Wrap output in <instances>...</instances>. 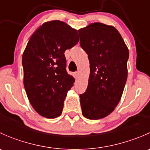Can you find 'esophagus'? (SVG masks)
Returning a JSON list of instances; mask_svg holds the SVG:
<instances>
[{
  "label": "esophagus",
  "instance_id": "esophagus-1",
  "mask_svg": "<svg viewBox=\"0 0 150 150\" xmlns=\"http://www.w3.org/2000/svg\"><path fill=\"white\" fill-rule=\"evenodd\" d=\"M74 75H75V77L76 79H78V78H79V75H80V73L79 72H75V73H74Z\"/></svg>",
  "mask_w": 150,
  "mask_h": 150
}]
</instances>
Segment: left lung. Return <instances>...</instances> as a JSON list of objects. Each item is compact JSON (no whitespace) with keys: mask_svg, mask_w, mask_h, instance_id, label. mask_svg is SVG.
<instances>
[{"mask_svg":"<svg viewBox=\"0 0 150 150\" xmlns=\"http://www.w3.org/2000/svg\"><path fill=\"white\" fill-rule=\"evenodd\" d=\"M78 33L80 44L90 63L87 89L80 94L82 114L90 120H98L112 112L121 99L129 51L113 26L95 22Z\"/></svg>","mask_w":150,"mask_h":150,"instance_id":"1","label":"left lung"}]
</instances>
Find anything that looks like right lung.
<instances>
[{
  "mask_svg": "<svg viewBox=\"0 0 150 150\" xmlns=\"http://www.w3.org/2000/svg\"><path fill=\"white\" fill-rule=\"evenodd\" d=\"M79 41L78 30L59 20L39 27L22 55L24 86L30 104L43 117L55 118L75 79L67 72L64 52Z\"/></svg>",
  "mask_w": 150,
  "mask_h": 150,
  "instance_id": "right-lung-1",
  "label": "right lung"
}]
</instances>
